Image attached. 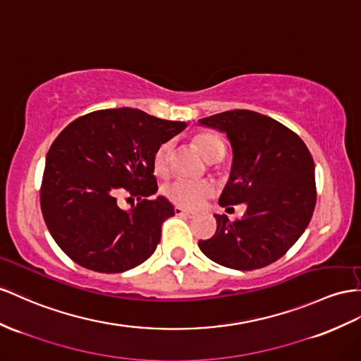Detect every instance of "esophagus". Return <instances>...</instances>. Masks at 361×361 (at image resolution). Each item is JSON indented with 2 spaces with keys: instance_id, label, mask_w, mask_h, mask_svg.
I'll return each instance as SVG.
<instances>
[{
  "instance_id": "1",
  "label": "esophagus",
  "mask_w": 361,
  "mask_h": 361,
  "mask_svg": "<svg viewBox=\"0 0 361 361\" xmlns=\"http://www.w3.org/2000/svg\"><path fill=\"white\" fill-rule=\"evenodd\" d=\"M173 212H175V215H180V216H188V218L195 216V212H190V210H186V209L178 207V206L173 209Z\"/></svg>"
}]
</instances>
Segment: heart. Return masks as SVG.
Here are the masks:
<instances>
[{"label":"heart","mask_w":361,"mask_h":361,"mask_svg":"<svg viewBox=\"0 0 361 361\" xmlns=\"http://www.w3.org/2000/svg\"><path fill=\"white\" fill-rule=\"evenodd\" d=\"M198 149L204 155L207 161H218L226 154V145L218 134L214 133H198L195 137ZM173 155V143L171 140L161 143L154 154V171L160 177H166L171 169V161ZM164 197L171 202L186 209H195L202 204V201L215 193V184L210 180H175L166 184Z\"/></svg>","instance_id":"obj_1"}]
</instances>
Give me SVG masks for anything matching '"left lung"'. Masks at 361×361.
Masks as SVG:
<instances>
[{
  "mask_svg": "<svg viewBox=\"0 0 361 361\" xmlns=\"http://www.w3.org/2000/svg\"><path fill=\"white\" fill-rule=\"evenodd\" d=\"M227 134L233 149L230 180L219 206H247L241 219L215 215L216 232L200 241L214 262L235 270H256L282 257L308 227L317 190L307 145L277 120L233 109L200 120Z\"/></svg>",
  "mask_w": 361,
  "mask_h": 361,
  "instance_id": "8db88e82",
  "label": "left lung"
}]
</instances>
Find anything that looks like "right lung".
Listing matches in <instances>:
<instances>
[{
    "label": "right lung",
    "instance_id": "1",
    "mask_svg": "<svg viewBox=\"0 0 361 361\" xmlns=\"http://www.w3.org/2000/svg\"><path fill=\"white\" fill-rule=\"evenodd\" d=\"M186 123L140 109L92 111L51 143L41 183V210L53 239L71 261L99 273L140 265L160 243L173 206L159 197L154 154ZM126 191L137 198L129 212L116 206Z\"/></svg>",
    "mask_w": 361,
    "mask_h": 361
}]
</instances>
